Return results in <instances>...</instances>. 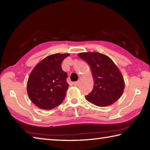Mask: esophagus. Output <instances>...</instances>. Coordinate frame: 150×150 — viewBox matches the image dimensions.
Masks as SVG:
<instances>
[{"mask_svg": "<svg viewBox=\"0 0 150 150\" xmlns=\"http://www.w3.org/2000/svg\"><path fill=\"white\" fill-rule=\"evenodd\" d=\"M79 81H75V82L73 83V85H74L75 86H78L79 85Z\"/></svg>", "mask_w": 150, "mask_h": 150, "instance_id": "1", "label": "esophagus"}]
</instances>
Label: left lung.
<instances>
[{
	"instance_id": "1",
	"label": "left lung",
	"mask_w": 150,
	"mask_h": 150,
	"mask_svg": "<svg viewBox=\"0 0 150 150\" xmlns=\"http://www.w3.org/2000/svg\"><path fill=\"white\" fill-rule=\"evenodd\" d=\"M90 65L94 79L91 93L85 96L88 102L98 106L112 105L120 98L124 89V81L120 70L110 57L98 52L78 54Z\"/></svg>"
}]
</instances>
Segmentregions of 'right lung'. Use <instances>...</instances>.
<instances>
[{
	"label": "right lung",
	"mask_w": 150,
	"mask_h": 150,
	"mask_svg": "<svg viewBox=\"0 0 150 150\" xmlns=\"http://www.w3.org/2000/svg\"><path fill=\"white\" fill-rule=\"evenodd\" d=\"M69 54H55L44 58L34 68L27 83L28 95L32 102L44 110L53 109L62 104L69 84L67 74L62 63Z\"/></svg>",
	"instance_id": "1"
}]
</instances>
